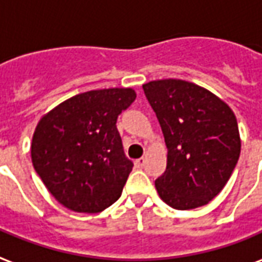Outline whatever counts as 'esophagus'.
I'll use <instances>...</instances> for the list:
<instances>
[{"label": "esophagus", "instance_id": "34e87169", "mask_svg": "<svg viewBox=\"0 0 262 262\" xmlns=\"http://www.w3.org/2000/svg\"><path fill=\"white\" fill-rule=\"evenodd\" d=\"M144 164H146V158H144V157H141V158L136 160L137 168H143V166H144Z\"/></svg>", "mask_w": 262, "mask_h": 262}]
</instances>
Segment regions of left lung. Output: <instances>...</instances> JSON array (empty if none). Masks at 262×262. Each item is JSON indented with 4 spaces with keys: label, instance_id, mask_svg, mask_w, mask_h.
Listing matches in <instances>:
<instances>
[{
    "label": "left lung",
    "instance_id": "left-lung-1",
    "mask_svg": "<svg viewBox=\"0 0 262 262\" xmlns=\"http://www.w3.org/2000/svg\"><path fill=\"white\" fill-rule=\"evenodd\" d=\"M164 133L168 158L156 180L175 210L208 204L229 180L240 156L237 121L230 106L204 87L179 79L143 84Z\"/></svg>",
    "mask_w": 262,
    "mask_h": 262
}]
</instances>
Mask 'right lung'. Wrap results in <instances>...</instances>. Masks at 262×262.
<instances>
[{
	"instance_id": "add662e5",
	"label": "right lung",
	"mask_w": 262,
	"mask_h": 262,
	"mask_svg": "<svg viewBox=\"0 0 262 262\" xmlns=\"http://www.w3.org/2000/svg\"><path fill=\"white\" fill-rule=\"evenodd\" d=\"M135 100L133 89L92 90L68 98L38 121L33 166L63 207L97 214L121 197L133 162L123 152L116 119Z\"/></svg>"
}]
</instances>
